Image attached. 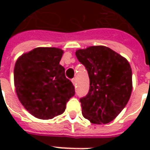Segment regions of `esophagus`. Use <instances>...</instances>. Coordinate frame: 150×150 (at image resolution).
<instances>
[{"label":"esophagus","instance_id":"obj_1","mask_svg":"<svg viewBox=\"0 0 150 150\" xmlns=\"http://www.w3.org/2000/svg\"><path fill=\"white\" fill-rule=\"evenodd\" d=\"M71 81H72V83H73V84H74V86H76V79H75V78L72 79Z\"/></svg>","mask_w":150,"mask_h":150}]
</instances>
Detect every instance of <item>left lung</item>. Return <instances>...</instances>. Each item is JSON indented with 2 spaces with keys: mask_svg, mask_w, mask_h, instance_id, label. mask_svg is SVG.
<instances>
[{
  "mask_svg": "<svg viewBox=\"0 0 150 150\" xmlns=\"http://www.w3.org/2000/svg\"><path fill=\"white\" fill-rule=\"evenodd\" d=\"M75 55L88 71L90 88L80 98L82 113L93 124H108L125 108L132 92L129 62L103 46L79 50Z\"/></svg>",
  "mask_w": 150,
  "mask_h": 150,
  "instance_id": "1",
  "label": "left lung"
}]
</instances>
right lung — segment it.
I'll list each match as a JSON object with an SVG mask.
<instances>
[{"label":"right lung","instance_id":"add662e5","mask_svg":"<svg viewBox=\"0 0 150 150\" xmlns=\"http://www.w3.org/2000/svg\"><path fill=\"white\" fill-rule=\"evenodd\" d=\"M62 53L59 48L38 47L22 54L15 64L18 99L38 119H52L62 114L67 103L75 96V87L59 64Z\"/></svg>","mask_w":150,"mask_h":150}]
</instances>
